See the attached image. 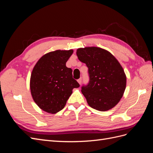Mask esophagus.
<instances>
[{
    "mask_svg": "<svg viewBox=\"0 0 153 153\" xmlns=\"http://www.w3.org/2000/svg\"><path fill=\"white\" fill-rule=\"evenodd\" d=\"M77 81H78V84H81V83H82V78H79V79H78Z\"/></svg>",
    "mask_w": 153,
    "mask_h": 153,
    "instance_id": "34e87169",
    "label": "esophagus"
}]
</instances>
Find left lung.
<instances>
[{
    "instance_id": "1",
    "label": "left lung",
    "mask_w": 153,
    "mask_h": 153,
    "mask_svg": "<svg viewBox=\"0 0 153 153\" xmlns=\"http://www.w3.org/2000/svg\"><path fill=\"white\" fill-rule=\"evenodd\" d=\"M76 55L89 69V82L82 87L88 105L101 112L114 108L126 86V76L121 64L108 51L99 47L78 48Z\"/></svg>"
}]
</instances>
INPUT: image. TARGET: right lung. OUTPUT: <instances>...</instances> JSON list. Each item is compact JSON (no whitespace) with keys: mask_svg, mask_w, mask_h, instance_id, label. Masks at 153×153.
<instances>
[{"mask_svg":"<svg viewBox=\"0 0 153 153\" xmlns=\"http://www.w3.org/2000/svg\"><path fill=\"white\" fill-rule=\"evenodd\" d=\"M73 50H57L43 55L31 73L30 89L32 98L39 107L49 114L64 108L74 88L80 87L73 78L72 69L66 63Z\"/></svg>","mask_w":153,"mask_h":153,"instance_id":"obj_1","label":"right lung"}]
</instances>
